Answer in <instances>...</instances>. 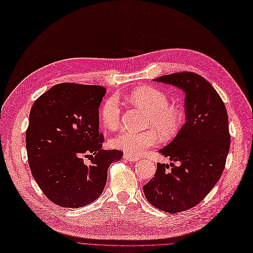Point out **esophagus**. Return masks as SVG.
<instances>
[{"label":"esophagus","instance_id":"1","mask_svg":"<svg viewBox=\"0 0 253 253\" xmlns=\"http://www.w3.org/2000/svg\"><path fill=\"white\" fill-rule=\"evenodd\" d=\"M124 160L128 161V162H137L139 160L138 156H133V155H130V154H124Z\"/></svg>","mask_w":253,"mask_h":253}]
</instances>
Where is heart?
I'll list each match as a JSON object with an SVG mask.
<instances>
[{
    "mask_svg": "<svg viewBox=\"0 0 253 253\" xmlns=\"http://www.w3.org/2000/svg\"><path fill=\"white\" fill-rule=\"evenodd\" d=\"M128 100L133 105L149 112L147 126L153 127L164 138L174 136L181 126L182 112L169 105V98L164 91L153 86H142L129 93ZM121 105L118 98L110 97L101 107V120L104 126L110 130L119 128L121 124ZM157 143L154 130L144 132H133L123 130L111 141V145L131 155H141L148 148Z\"/></svg>",
    "mask_w": 253,
    "mask_h": 253,
    "instance_id": "b5f03b06",
    "label": "heart"
}]
</instances>
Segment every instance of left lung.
I'll use <instances>...</instances> for the list:
<instances>
[{
    "label": "left lung",
    "mask_w": 253,
    "mask_h": 253,
    "mask_svg": "<svg viewBox=\"0 0 253 253\" xmlns=\"http://www.w3.org/2000/svg\"><path fill=\"white\" fill-rule=\"evenodd\" d=\"M183 90L185 123L173 141L160 150L178 166L157 164L153 178L143 186L156 209L180 212L201 202L218 182L230 147L225 105L200 75L181 72L154 79Z\"/></svg>",
    "instance_id": "1"
}]
</instances>
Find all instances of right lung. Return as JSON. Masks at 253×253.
Wrapping results in <instances>:
<instances>
[{
	"label": "right lung",
	"instance_id": "right-lung-1",
	"mask_svg": "<svg viewBox=\"0 0 253 253\" xmlns=\"http://www.w3.org/2000/svg\"><path fill=\"white\" fill-rule=\"evenodd\" d=\"M106 89L100 85L56 84L30 110L26 147L35 181L53 203L77 209L95 201L105 188L107 170L120 150H103L99 106ZM90 156L85 165L83 157Z\"/></svg>",
	"mask_w": 253,
	"mask_h": 253
}]
</instances>
